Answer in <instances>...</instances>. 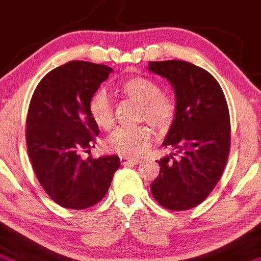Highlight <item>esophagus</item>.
Masks as SVG:
<instances>
[{
	"mask_svg": "<svg viewBox=\"0 0 261 261\" xmlns=\"http://www.w3.org/2000/svg\"><path fill=\"white\" fill-rule=\"evenodd\" d=\"M120 161H121V165H138L140 163L139 159L134 158H127V156H120Z\"/></svg>",
	"mask_w": 261,
	"mask_h": 261,
	"instance_id": "1",
	"label": "esophagus"
}]
</instances>
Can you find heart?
<instances>
[{"label": "heart", "mask_w": 261, "mask_h": 261, "mask_svg": "<svg viewBox=\"0 0 261 261\" xmlns=\"http://www.w3.org/2000/svg\"><path fill=\"white\" fill-rule=\"evenodd\" d=\"M120 91L126 97L140 103V120H146L158 130H167L174 121L175 105L169 97L161 95V89L155 81L135 76L120 85ZM89 112L97 126L111 127L114 123V106L103 89L94 92L89 101ZM151 130L147 126L117 127L106 139L109 151L121 155H140L149 146Z\"/></svg>", "instance_id": "1"}]
</instances>
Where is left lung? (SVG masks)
Instances as JSON below:
<instances>
[{"label":"left lung","mask_w":261,"mask_h":261,"mask_svg":"<svg viewBox=\"0 0 261 261\" xmlns=\"http://www.w3.org/2000/svg\"><path fill=\"white\" fill-rule=\"evenodd\" d=\"M147 70L170 82L175 117L163 146L175 152L158 161L150 185L156 201L181 211L204 201L223 175L230 150V115L219 82L204 68L180 60L150 61ZM179 155V159L174 156Z\"/></svg>","instance_id":"obj_1"}]
</instances>
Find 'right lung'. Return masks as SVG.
Listing matches in <instances>:
<instances>
[{
    "label": "right lung",
    "mask_w": 261,
    "mask_h": 261,
    "mask_svg": "<svg viewBox=\"0 0 261 261\" xmlns=\"http://www.w3.org/2000/svg\"><path fill=\"white\" fill-rule=\"evenodd\" d=\"M112 68L71 61L50 71L37 85L29 106L26 141L30 160L47 195L60 206L87 209L108 193L116 155L89 156L100 130L89 112V101Z\"/></svg>",
    "instance_id": "right-lung-1"
}]
</instances>
